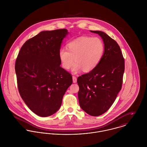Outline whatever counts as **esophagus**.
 <instances>
[{"label": "esophagus", "instance_id": "esophagus-1", "mask_svg": "<svg viewBox=\"0 0 147 147\" xmlns=\"http://www.w3.org/2000/svg\"><path fill=\"white\" fill-rule=\"evenodd\" d=\"M72 80H73V83H76L77 82V79H76V78L75 76H72Z\"/></svg>", "mask_w": 147, "mask_h": 147}]
</instances>
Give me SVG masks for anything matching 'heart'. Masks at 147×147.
I'll use <instances>...</instances> for the list:
<instances>
[{
  "label": "heart",
  "instance_id": "b5f03b06",
  "mask_svg": "<svg viewBox=\"0 0 147 147\" xmlns=\"http://www.w3.org/2000/svg\"><path fill=\"white\" fill-rule=\"evenodd\" d=\"M68 49L61 48L59 57L62 67L77 73L82 69L88 72L94 69L100 62L104 50L101 40L98 38L81 36L72 40L67 44Z\"/></svg>",
  "mask_w": 147,
  "mask_h": 147
}]
</instances>
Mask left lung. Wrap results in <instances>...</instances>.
<instances>
[{
	"mask_svg": "<svg viewBox=\"0 0 147 147\" xmlns=\"http://www.w3.org/2000/svg\"><path fill=\"white\" fill-rule=\"evenodd\" d=\"M90 31L101 38L104 50L98 66L89 73L78 77V98L84 112L98 116L109 109L121 89L124 59L115 40L104 32Z\"/></svg>",
	"mask_w": 147,
	"mask_h": 147,
	"instance_id": "left-lung-1",
	"label": "left lung"
}]
</instances>
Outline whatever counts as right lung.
Segmentation results:
<instances>
[{"label":"right lung","instance_id":"right-lung-1","mask_svg":"<svg viewBox=\"0 0 147 147\" xmlns=\"http://www.w3.org/2000/svg\"><path fill=\"white\" fill-rule=\"evenodd\" d=\"M68 33L66 29L40 32L25 42L16 60L20 96L39 116L56 113L72 83L71 75L60 66L59 57L62 40Z\"/></svg>","mask_w":147,"mask_h":147}]
</instances>
